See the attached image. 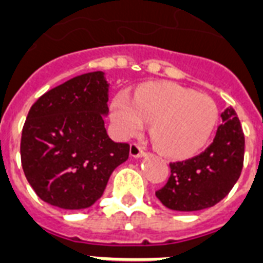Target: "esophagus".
Returning a JSON list of instances; mask_svg holds the SVG:
<instances>
[{
	"instance_id": "esophagus-1",
	"label": "esophagus",
	"mask_w": 263,
	"mask_h": 263,
	"mask_svg": "<svg viewBox=\"0 0 263 263\" xmlns=\"http://www.w3.org/2000/svg\"><path fill=\"white\" fill-rule=\"evenodd\" d=\"M129 153H131L132 157H143V156L146 154V152H145V149H143V147L139 145V143L134 142V143H131Z\"/></svg>"
}]
</instances>
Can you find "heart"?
<instances>
[{
    "label": "heart",
    "instance_id": "1",
    "mask_svg": "<svg viewBox=\"0 0 263 263\" xmlns=\"http://www.w3.org/2000/svg\"><path fill=\"white\" fill-rule=\"evenodd\" d=\"M111 118L121 136L138 135L152 123V139L168 156L187 157L197 153L211 138L218 107L207 95L176 84H149L132 100L118 93L111 103Z\"/></svg>",
    "mask_w": 263,
    "mask_h": 263
}]
</instances>
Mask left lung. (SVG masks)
Returning <instances> with one entry per match:
<instances>
[{
	"instance_id": "left-lung-1",
	"label": "left lung",
	"mask_w": 263,
	"mask_h": 263,
	"mask_svg": "<svg viewBox=\"0 0 263 263\" xmlns=\"http://www.w3.org/2000/svg\"><path fill=\"white\" fill-rule=\"evenodd\" d=\"M214 142L197 156L170 163L171 175L156 196L170 210L198 211L225 198L244 163V132L233 107L220 114Z\"/></svg>"
}]
</instances>
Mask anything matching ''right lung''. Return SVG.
I'll return each instance as SVG.
<instances>
[{"mask_svg": "<svg viewBox=\"0 0 263 263\" xmlns=\"http://www.w3.org/2000/svg\"><path fill=\"white\" fill-rule=\"evenodd\" d=\"M109 84L102 71L71 78L40 96L26 118L20 157L25 175L45 203L65 210L91 207L111 172L127 161L129 145L105 128Z\"/></svg>", "mask_w": 263, "mask_h": 263, "instance_id": "add662e5", "label": "right lung"}]
</instances>
